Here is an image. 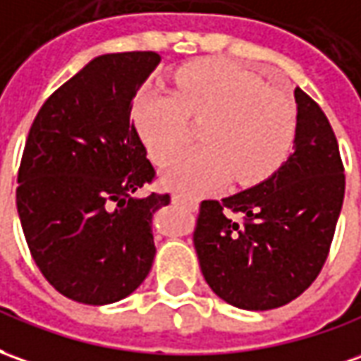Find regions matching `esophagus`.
Instances as JSON below:
<instances>
[{
    "label": "esophagus",
    "mask_w": 361,
    "mask_h": 361,
    "mask_svg": "<svg viewBox=\"0 0 361 361\" xmlns=\"http://www.w3.org/2000/svg\"><path fill=\"white\" fill-rule=\"evenodd\" d=\"M173 202H175V204H185L188 206V208H196V206H198V200H196V198L180 195V192H173Z\"/></svg>",
    "instance_id": "1"
}]
</instances>
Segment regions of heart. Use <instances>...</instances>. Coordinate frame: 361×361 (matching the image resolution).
I'll return each instance as SVG.
<instances>
[{
    "label": "heart",
    "mask_w": 361,
    "mask_h": 361,
    "mask_svg": "<svg viewBox=\"0 0 361 361\" xmlns=\"http://www.w3.org/2000/svg\"><path fill=\"white\" fill-rule=\"evenodd\" d=\"M188 118L202 121V147L166 166L165 185L190 192L222 186L230 176L252 185L289 155L297 114L289 94L257 72L228 61H202L176 72V92L145 86L133 102V121L149 157L163 165L188 139Z\"/></svg>",
    "instance_id": "heart-1"
}]
</instances>
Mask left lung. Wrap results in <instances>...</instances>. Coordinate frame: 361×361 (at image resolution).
<instances>
[{"label":"left lung","mask_w":361,"mask_h":361,"mask_svg":"<svg viewBox=\"0 0 361 361\" xmlns=\"http://www.w3.org/2000/svg\"><path fill=\"white\" fill-rule=\"evenodd\" d=\"M293 155L259 185L202 200L195 250L210 289L243 310H271L312 285L330 252L346 176L330 121L297 88ZM230 212L242 213L235 223Z\"/></svg>","instance_id":"8db88e82"}]
</instances>
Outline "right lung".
I'll use <instances>...</instances> for the list:
<instances>
[{"label": "right lung", "mask_w": 361, "mask_h": 361, "mask_svg": "<svg viewBox=\"0 0 361 361\" xmlns=\"http://www.w3.org/2000/svg\"><path fill=\"white\" fill-rule=\"evenodd\" d=\"M159 62L153 51L96 56L52 92L29 129L17 212L44 279L76 302L126 299L153 265L151 220L171 196H137L155 169L131 108Z\"/></svg>", "instance_id": "add662e5"}]
</instances>
